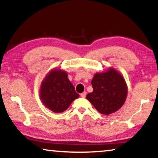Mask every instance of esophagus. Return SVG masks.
Here are the masks:
<instances>
[{
  "label": "esophagus",
  "mask_w": 158,
  "mask_h": 158,
  "mask_svg": "<svg viewBox=\"0 0 158 158\" xmlns=\"http://www.w3.org/2000/svg\"><path fill=\"white\" fill-rule=\"evenodd\" d=\"M85 95H86V93L84 92V93H82L81 94V98H85Z\"/></svg>",
  "instance_id": "obj_1"
}]
</instances>
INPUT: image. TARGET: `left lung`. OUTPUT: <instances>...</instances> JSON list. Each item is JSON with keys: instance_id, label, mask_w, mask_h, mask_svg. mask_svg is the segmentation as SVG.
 Returning <instances> with one entry per match:
<instances>
[{"instance_id": "left-lung-1", "label": "left lung", "mask_w": 158, "mask_h": 158, "mask_svg": "<svg viewBox=\"0 0 158 158\" xmlns=\"http://www.w3.org/2000/svg\"><path fill=\"white\" fill-rule=\"evenodd\" d=\"M91 84L93 90L87 94L86 99L100 114H113L124 105L127 85L124 77L114 68L95 73Z\"/></svg>"}]
</instances>
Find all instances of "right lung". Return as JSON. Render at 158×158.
<instances>
[{
    "instance_id": "right-lung-1",
    "label": "right lung",
    "mask_w": 158,
    "mask_h": 158,
    "mask_svg": "<svg viewBox=\"0 0 158 158\" xmlns=\"http://www.w3.org/2000/svg\"><path fill=\"white\" fill-rule=\"evenodd\" d=\"M79 97L68 73L53 68L47 74L40 87V98L45 107L55 113H61Z\"/></svg>"
}]
</instances>
